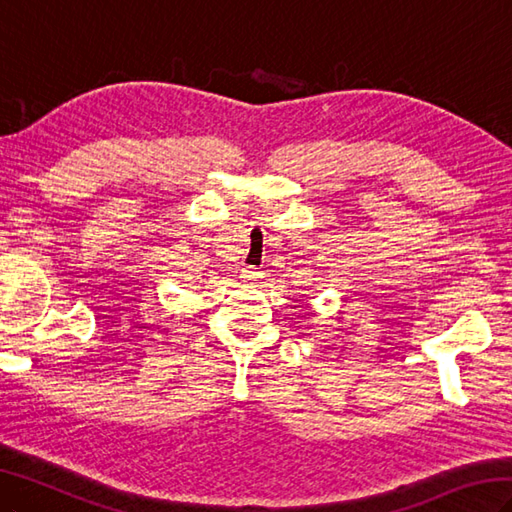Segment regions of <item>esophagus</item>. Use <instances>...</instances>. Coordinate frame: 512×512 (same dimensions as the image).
Segmentation results:
<instances>
[{
    "instance_id": "34e87169",
    "label": "esophagus",
    "mask_w": 512,
    "mask_h": 512,
    "mask_svg": "<svg viewBox=\"0 0 512 512\" xmlns=\"http://www.w3.org/2000/svg\"><path fill=\"white\" fill-rule=\"evenodd\" d=\"M260 276H263V273L258 271V267H243V271H241V278H245V280H258Z\"/></svg>"
}]
</instances>
